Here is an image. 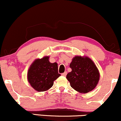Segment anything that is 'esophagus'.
<instances>
[{
	"instance_id": "1",
	"label": "esophagus",
	"mask_w": 121,
	"mask_h": 121,
	"mask_svg": "<svg viewBox=\"0 0 121 121\" xmlns=\"http://www.w3.org/2000/svg\"><path fill=\"white\" fill-rule=\"evenodd\" d=\"M66 75H67V72H65L64 73H62V76H66Z\"/></svg>"
}]
</instances>
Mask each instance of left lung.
<instances>
[{
  "mask_svg": "<svg viewBox=\"0 0 121 121\" xmlns=\"http://www.w3.org/2000/svg\"><path fill=\"white\" fill-rule=\"evenodd\" d=\"M69 67L72 69L66 78L70 86L81 93L92 91L100 80V72L93 60L86 56H75Z\"/></svg>",
  "mask_w": 121,
  "mask_h": 121,
  "instance_id": "1",
  "label": "left lung"
}]
</instances>
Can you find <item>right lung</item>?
<instances>
[{
	"instance_id": "right-lung-1",
	"label": "right lung",
	"mask_w": 121,
	"mask_h": 121,
	"mask_svg": "<svg viewBox=\"0 0 121 121\" xmlns=\"http://www.w3.org/2000/svg\"><path fill=\"white\" fill-rule=\"evenodd\" d=\"M60 76L57 63H50L49 56H45L36 59L31 64L27 73V79L35 91L44 92L52 88L54 81Z\"/></svg>"
}]
</instances>
